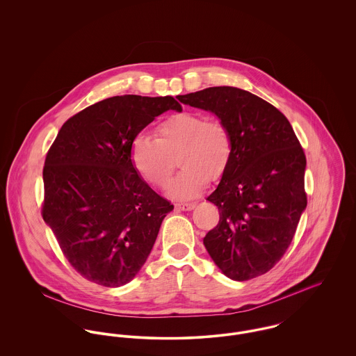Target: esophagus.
Here are the masks:
<instances>
[{"label":"esophagus","mask_w":356,"mask_h":356,"mask_svg":"<svg viewBox=\"0 0 356 356\" xmlns=\"http://www.w3.org/2000/svg\"><path fill=\"white\" fill-rule=\"evenodd\" d=\"M195 206H197L195 202H179V203H176V207L180 209V210H184V211H190Z\"/></svg>","instance_id":"34e87169"}]
</instances>
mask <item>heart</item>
I'll return each mask as SVG.
<instances>
[{
  "instance_id": "b5f03b06",
  "label": "heart",
  "mask_w": 356,
  "mask_h": 356,
  "mask_svg": "<svg viewBox=\"0 0 356 356\" xmlns=\"http://www.w3.org/2000/svg\"><path fill=\"white\" fill-rule=\"evenodd\" d=\"M157 139L138 135L131 145V161L139 175L156 187H163L175 170L183 168L166 186L168 197L191 199L228 169L234 140L228 127L218 120L183 112L163 120Z\"/></svg>"
}]
</instances>
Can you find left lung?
Segmentation results:
<instances>
[{"label": "left lung", "instance_id": "obj_1", "mask_svg": "<svg viewBox=\"0 0 356 356\" xmlns=\"http://www.w3.org/2000/svg\"><path fill=\"white\" fill-rule=\"evenodd\" d=\"M177 98L217 116L234 140L231 163L207 197L220 221L203 244L231 280L261 276L289 247L307 206L303 149L286 118L245 90L209 87Z\"/></svg>", "mask_w": 356, "mask_h": 356}]
</instances>
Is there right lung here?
I'll return each instance as SVG.
<instances>
[{"label": "right lung", "instance_id": "add662e5", "mask_svg": "<svg viewBox=\"0 0 356 356\" xmlns=\"http://www.w3.org/2000/svg\"><path fill=\"white\" fill-rule=\"evenodd\" d=\"M168 111L181 112L169 95L104 99L65 121L46 156L43 221L68 262L92 282H129L173 210L131 161L132 140Z\"/></svg>", "mask_w": 356, "mask_h": 356}]
</instances>
